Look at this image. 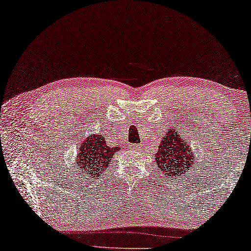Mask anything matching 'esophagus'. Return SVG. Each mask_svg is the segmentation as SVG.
Returning a JSON list of instances; mask_svg holds the SVG:
<instances>
[{"mask_svg":"<svg viewBox=\"0 0 251 251\" xmlns=\"http://www.w3.org/2000/svg\"><path fill=\"white\" fill-rule=\"evenodd\" d=\"M130 148H132V149H138V148H140V146H139V145H131V146H130Z\"/></svg>","mask_w":251,"mask_h":251,"instance_id":"esophagus-1","label":"esophagus"}]
</instances>
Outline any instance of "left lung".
<instances>
[{"instance_id": "1", "label": "left lung", "mask_w": 251, "mask_h": 251, "mask_svg": "<svg viewBox=\"0 0 251 251\" xmlns=\"http://www.w3.org/2000/svg\"><path fill=\"white\" fill-rule=\"evenodd\" d=\"M179 136V131L167 130V133L161 140L159 149L155 153L157 165L166 176L186 174L190 172L194 159L187 142Z\"/></svg>"}]
</instances>
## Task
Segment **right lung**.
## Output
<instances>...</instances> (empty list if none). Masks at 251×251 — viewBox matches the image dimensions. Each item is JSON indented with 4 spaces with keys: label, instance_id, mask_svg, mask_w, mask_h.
<instances>
[{
    "label": "right lung",
    "instance_id": "1",
    "mask_svg": "<svg viewBox=\"0 0 251 251\" xmlns=\"http://www.w3.org/2000/svg\"><path fill=\"white\" fill-rule=\"evenodd\" d=\"M120 147H110L102 134H92L80 145L76 164L84 178L100 176L104 169L109 167L110 158Z\"/></svg>",
    "mask_w": 251,
    "mask_h": 251
}]
</instances>
